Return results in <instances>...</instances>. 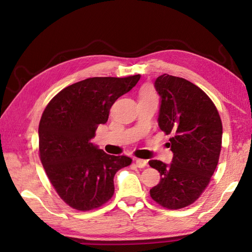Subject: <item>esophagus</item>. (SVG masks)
Listing matches in <instances>:
<instances>
[{"label":"esophagus","mask_w":252,"mask_h":252,"mask_svg":"<svg viewBox=\"0 0 252 252\" xmlns=\"http://www.w3.org/2000/svg\"><path fill=\"white\" fill-rule=\"evenodd\" d=\"M134 162H135V164H136V167L137 168H145L146 165H147V161L146 160H144V159H138V158H134Z\"/></svg>","instance_id":"34e87169"}]
</instances>
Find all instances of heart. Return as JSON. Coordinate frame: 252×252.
Returning a JSON list of instances; mask_svg holds the SVG:
<instances>
[{
  "label": "heart",
  "instance_id": "1",
  "mask_svg": "<svg viewBox=\"0 0 252 252\" xmlns=\"http://www.w3.org/2000/svg\"><path fill=\"white\" fill-rule=\"evenodd\" d=\"M140 99H157V94L152 85H143L140 90Z\"/></svg>",
  "mask_w": 252,
  "mask_h": 252
}]
</instances>
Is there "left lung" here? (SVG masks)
<instances>
[{
    "label": "left lung",
    "mask_w": 252,
    "mask_h": 252,
    "mask_svg": "<svg viewBox=\"0 0 252 252\" xmlns=\"http://www.w3.org/2000/svg\"><path fill=\"white\" fill-rule=\"evenodd\" d=\"M160 96L158 125L171 134V163L151 160L161 179L151 189L153 199L168 209L191 205L206 189L218 165L222 122L209 96L187 80L164 73L154 83Z\"/></svg>",
    "instance_id": "obj_1"
}]
</instances>
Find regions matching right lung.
I'll return each instance as SVG.
<instances>
[{
	"label": "right lung",
	"mask_w": 252,
	"mask_h": 252,
	"mask_svg": "<svg viewBox=\"0 0 252 252\" xmlns=\"http://www.w3.org/2000/svg\"><path fill=\"white\" fill-rule=\"evenodd\" d=\"M141 74L95 77L62 90L46 106L39 125V151L47 178L68 206L98 208L115 192L114 176L132 159L112 156L91 143L108 120L115 101L135 87Z\"/></svg>",
	"instance_id": "obj_1"
}]
</instances>
